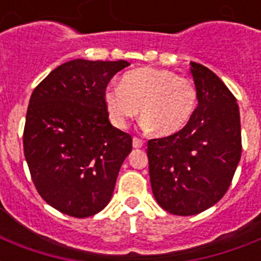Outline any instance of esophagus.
<instances>
[{"label": "esophagus", "instance_id": "1", "mask_svg": "<svg viewBox=\"0 0 261 261\" xmlns=\"http://www.w3.org/2000/svg\"><path fill=\"white\" fill-rule=\"evenodd\" d=\"M143 143H145V142H143L142 139L137 138V137H134V138H133V146H134L135 149H139V147H142Z\"/></svg>", "mask_w": 261, "mask_h": 261}]
</instances>
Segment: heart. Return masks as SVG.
<instances>
[{
    "label": "heart",
    "instance_id": "heart-1",
    "mask_svg": "<svg viewBox=\"0 0 261 261\" xmlns=\"http://www.w3.org/2000/svg\"><path fill=\"white\" fill-rule=\"evenodd\" d=\"M198 93L192 81L171 70L138 67L127 71L119 87L104 90V104L111 123L126 128L139 114L142 126L159 135H172L194 115Z\"/></svg>",
    "mask_w": 261,
    "mask_h": 261
}]
</instances>
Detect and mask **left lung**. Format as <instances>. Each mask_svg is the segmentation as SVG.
<instances>
[{
	"label": "left lung",
	"mask_w": 261,
	"mask_h": 261,
	"mask_svg": "<svg viewBox=\"0 0 261 261\" xmlns=\"http://www.w3.org/2000/svg\"><path fill=\"white\" fill-rule=\"evenodd\" d=\"M198 107L176 134L147 142L153 195L164 210L195 215L226 194L241 159L237 100L218 75L191 62Z\"/></svg>",
	"instance_id": "left-lung-1"
}]
</instances>
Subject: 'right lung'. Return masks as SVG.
I'll list each match as a JSON object with an SVG mask.
<instances>
[{
  "instance_id": "add662e5",
  "label": "right lung",
  "mask_w": 261,
  "mask_h": 261,
  "mask_svg": "<svg viewBox=\"0 0 261 261\" xmlns=\"http://www.w3.org/2000/svg\"><path fill=\"white\" fill-rule=\"evenodd\" d=\"M127 61L73 59L32 92L24 155L39 195L63 214L85 218L110 203L131 135L111 124L104 90Z\"/></svg>"
}]
</instances>
